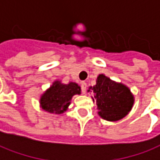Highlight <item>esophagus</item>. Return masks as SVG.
Here are the masks:
<instances>
[{
  "label": "esophagus",
  "mask_w": 160,
  "mask_h": 160,
  "mask_svg": "<svg viewBox=\"0 0 160 160\" xmlns=\"http://www.w3.org/2000/svg\"><path fill=\"white\" fill-rule=\"evenodd\" d=\"M81 92L83 94L87 92V83L86 82H81Z\"/></svg>",
  "instance_id": "esophagus-1"
}]
</instances>
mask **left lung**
<instances>
[{
    "instance_id": "8db88e82",
    "label": "left lung",
    "mask_w": 160,
    "mask_h": 160,
    "mask_svg": "<svg viewBox=\"0 0 160 160\" xmlns=\"http://www.w3.org/2000/svg\"><path fill=\"white\" fill-rule=\"evenodd\" d=\"M88 92L94 93L92 99L96 102L98 113L108 121H117L126 117L134 103V97L127 86L104 74L97 77L96 85L89 87Z\"/></svg>"
}]
</instances>
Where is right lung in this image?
<instances>
[{"label": "right lung", "instance_id": "add662e5", "mask_svg": "<svg viewBox=\"0 0 160 160\" xmlns=\"http://www.w3.org/2000/svg\"><path fill=\"white\" fill-rule=\"evenodd\" d=\"M80 87L75 82L62 84L56 80L41 95V107L50 113L61 114L68 110L72 96L80 94Z\"/></svg>", "mask_w": 160, "mask_h": 160}]
</instances>
